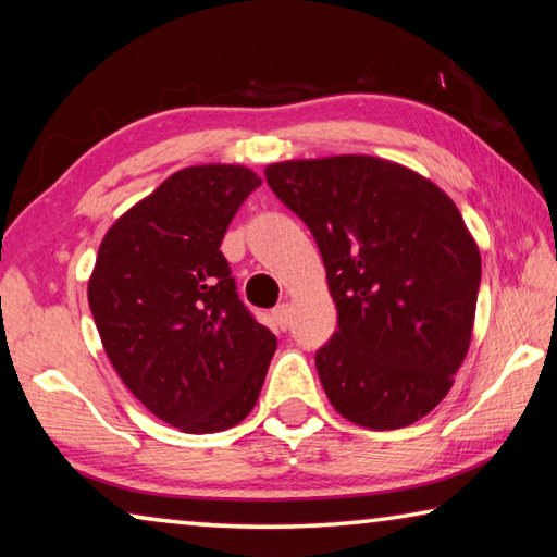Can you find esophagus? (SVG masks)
<instances>
[{
  "mask_svg": "<svg viewBox=\"0 0 557 557\" xmlns=\"http://www.w3.org/2000/svg\"><path fill=\"white\" fill-rule=\"evenodd\" d=\"M272 320H275V324L280 326V330H287L289 320H293V307H289L287 302L277 305L275 310H272Z\"/></svg>",
  "mask_w": 557,
  "mask_h": 557,
  "instance_id": "1",
  "label": "esophagus"
}]
</instances>
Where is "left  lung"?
<instances>
[{"label": "left lung", "mask_w": 557, "mask_h": 557, "mask_svg": "<svg viewBox=\"0 0 557 557\" xmlns=\"http://www.w3.org/2000/svg\"><path fill=\"white\" fill-rule=\"evenodd\" d=\"M305 220L326 270L339 330L317 351L330 404L364 429L426 417L469 355L481 252L434 181L376 156L264 168Z\"/></svg>", "instance_id": "left-lung-1"}]
</instances>
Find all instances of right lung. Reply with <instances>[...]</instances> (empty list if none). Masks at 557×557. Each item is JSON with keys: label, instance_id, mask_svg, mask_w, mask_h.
<instances>
[{"label": "right lung", "instance_id": "right-lung-1", "mask_svg": "<svg viewBox=\"0 0 557 557\" xmlns=\"http://www.w3.org/2000/svg\"><path fill=\"white\" fill-rule=\"evenodd\" d=\"M260 175L237 163L181 168L106 231L88 307L128 392L183 434L240 423L277 339L237 299L220 243Z\"/></svg>", "mask_w": 557, "mask_h": 557}]
</instances>
